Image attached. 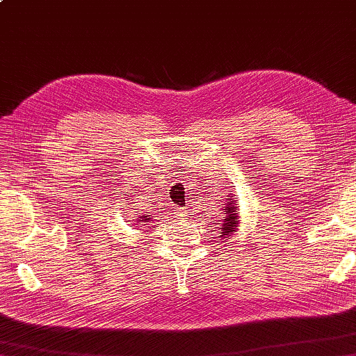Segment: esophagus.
Segmentation results:
<instances>
[{
	"instance_id": "1",
	"label": "esophagus",
	"mask_w": 356,
	"mask_h": 356,
	"mask_svg": "<svg viewBox=\"0 0 356 356\" xmlns=\"http://www.w3.org/2000/svg\"><path fill=\"white\" fill-rule=\"evenodd\" d=\"M176 214H177V218L179 219H186V208H182V207H177L176 210Z\"/></svg>"
}]
</instances>
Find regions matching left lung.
<instances>
[{"label": "left lung", "instance_id": "left-lung-1", "mask_svg": "<svg viewBox=\"0 0 356 356\" xmlns=\"http://www.w3.org/2000/svg\"><path fill=\"white\" fill-rule=\"evenodd\" d=\"M229 184H224L222 186H218V196H214L216 199L219 200V204L222 207V213H224V216H222L220 222H218V224L220 225L219 229H222V236L224 234H232L233 233V228L238 225V213H236V208H238V204H236L234 199V188L233 186H227Z\"/></svg>", "mask_w": 356, "mask_h": 356}]
</instances>
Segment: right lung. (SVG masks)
I'll return each mask as SVG.
<instances>
[{"label": "right lung", "instance_id": "1", "mask_svg": "<svg viewBox=\"0 0 356 356\" xmlns=\"http://www.w3.org/2000/svg\"><path fill=\"white\" fill-rule=\"evenodd\" d=\"M120 194H122V196H117V194H115V196H114V200H113V205H115V208H114V211L117 213V211H120V213H118V214H122V211H124V210H127V207H124V202H120L122 199H124L123 196H127V194H124L123 191H120ZM117 197H120V200H117ZM128 200V199H127ZM122 203V205L120 206V204ZM151 219L152 218H148V216H140V218H137L134 222H136V224L137 225H146V222H151ZM129 222V220H128Z\"/></svg>", "mask_w": 356, "mask_h": 356}]
</instances>
